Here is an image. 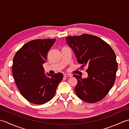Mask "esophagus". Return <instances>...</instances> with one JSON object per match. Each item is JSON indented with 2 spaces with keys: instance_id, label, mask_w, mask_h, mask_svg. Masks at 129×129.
Wrapping results in <instances>:
<instances>
[{
  "instance_id": "1",
  "label": "esophagus",
  "mask_w": 129,
  "mask_h": 129,
  "mask_svg": "<svg viewBox=\"0 0 129 129\" xmlns=\"http://www.w3.org/2000/svg\"><path fill=\"white\" fill-rule=\"evenodd\" d=\"M64 76L66 78H69V77H72V75L71 74H64Z\"/></svg>"
}]
</instances>
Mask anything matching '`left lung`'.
<instances>
[{
  "label": "left lung",
  "instance_id": "obj_1",
  "mask_svg": "<svg viewBox=\"0 0 129 129\" xmlns=\"http://www.w3.org/2000/svg\"><path fill=\"white\" fill-rule=\"evenodd\" d=\"M66 40L82 64L81 68H87L86 78L73 75L78 81L74 89L76 95L88 103L103 99L116 79L117 63L113 49L101 38L90 34L67 37Z\"/></svg>",
  "mask_w": 129,
  "mask_h": 129
}]
</instances>
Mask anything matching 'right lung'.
I'll return each mask as SVG.
<instances>
[{
  "label": "right lung",
  "mask_w": 129,
  "mask_h": 129,
  "mask_svg": "<svg viewBox=\"0 0 129 129\" xmlns=\"http://www.w3.org/2000/svg\"><path fill=\"white\" fill-rule=\"evenodd\" d=\"M55 39H35L25 44L13 58V77L20 92L33 104L42 105L54 97L57 86L63 78L61 73L44 74L43 67L47 59L49 50Z\"/></svg>",
  "instance_id": "1"
}]
</instances>
